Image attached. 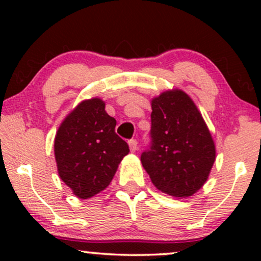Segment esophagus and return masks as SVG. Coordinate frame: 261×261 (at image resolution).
<instances>
[{"label": "esophagus", "instance_id": "34e87169", "mask_svg": "<svg viewBox=\"0 0 261 261\" xmlns=\"http://www.w3.org/2000/svg\"><path fill=\"white\" fill-rule=\"evenodd\" d=\"M128 146H130L131 152H135L137 149V141L136 140H130V141H128Z\"/></svg>", "mask_w": 261, "mask_h": 261}]
</instances>
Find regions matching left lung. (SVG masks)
Instances as JSON below:
<instances>
[{
	"instance_id": "obj_1",
	"label": "left lung",
	"mask_w": 261,
	"mask_h": 261,
	"mask_svg": "<svg viewBox=\"0 0 261 261\" xmlns=\"http://www.w3.org/2000/svg\"><path fill=\"white\" fill-rule=\"evenodd\" d=\"M151 149L141 162L158 190L176 199L193 196L207 181L216 146L190 95L168 89L151 100Z\"/></svg>"
}]
</instances>
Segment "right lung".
Returning <instances> with one entry per match:
<instances>
[{"label": "right lung", "mask_w": 261, "mask_h": 261, "mask_svg": "<svg viewBox=\"0 0 261 261\" xmlns=\"http://www.w3.org/2000/svg\"><path fill=\"white\" fill-rule=\"evenodd\" d=\"M115 126L106 101L93 97L77 104L56 131L54 153L59 176L81 200L107 189L130 152Z\"/></svg>", "instance_id": "1"}]
</instances>
